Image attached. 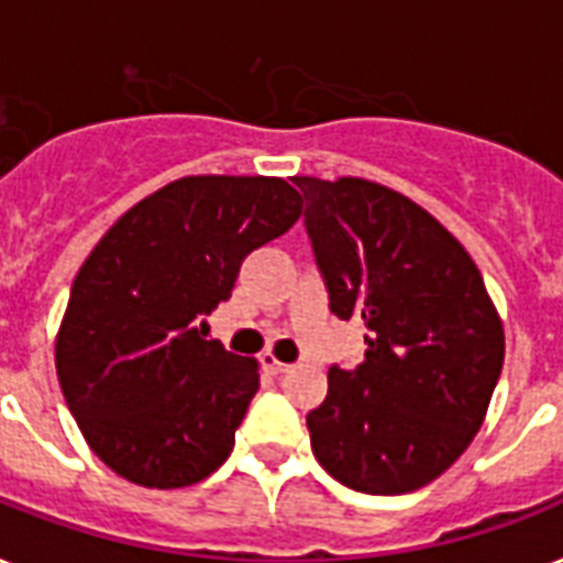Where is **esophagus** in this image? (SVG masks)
<instances>
[{
  "label": "esophagus",
  "mask_w": 563,
  "mask_h": 563,
  "mask_svg": "<svg viewBox=\"0 0 563 563\" xmlns=\"http://www.w3.org/2000/svg\"><path fill=\"white\" fill-rule=\"evenodd\" d=\"M263 368L265 371H272V374H286V371L291 368V365H286V362H280L277 360V356H274V353H263Z\"/></svg>",
  "instance_id": "1"
}]
</instances>
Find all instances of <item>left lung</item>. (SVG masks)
Here are the masks:
<instances>
[{"mask_svg": "<svg viewBox=\"0 0 563 563\" xmlns=\"http://www.w3.org/2000/svg\"><path fill=\"white\" fill-rule=\"evenodd\" d=\"M330 312L362 318L365 362L333 365L307 415L318 464L362 494L438 479L479 432L506 335L479 268L427 210L362 178H295Z\"/></svg>", "mask_w": 563, "mask_h": 563, "instance_id": "8db88e82", "label": "left lung"}]
</instances>
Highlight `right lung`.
I'll return each mask as SVG.
<instances>
[{
  "instance_id": "add662e5",
  "label": "right lung",
  "mask_w": 563,
  "mask_h": 563,
  "mask_svg": "<svg viewBox=\"0 0 563 563\" xmlns=\"http://www.w3.org/2000/svg\"><path fill=\"white\" fill-rule=\"evenodd\" d=\"M283 178L198 175L122 216L75 277L55 365L64 400L110 471L184 488L219 471L260 388L254 360L207 335L245 256L300 216Z\"/></svg>"
}]
</instances>
